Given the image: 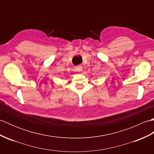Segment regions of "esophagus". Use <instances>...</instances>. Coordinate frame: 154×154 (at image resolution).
<instances>
[{
	"mask_svg": "<svg viewBox=\"0 0 154 154\" xmlns=\"http://www.w3.org/2000/svg\"><path fill=\"white\" fill-rule=\"evenodd\" d=\"M75 69H76L77 71H81V70H82V66L81 65H78V66L75 67Z\"/></svg>",
	"mask_w": 154,
	"mask_h": 154,
	"instance_id": "34e87169",
	"label": "esophagus"
}]
</instances>
